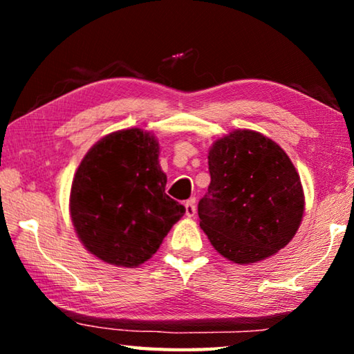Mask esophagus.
<instances>
[{"label":"esophagus","mask_w":354,"mask_h":354,"mask_svg":"<svg viewBox=\"0 0 354 354\" xmlns=\"http://www.w3.org/2000/svg\"><path fill=\"white\" fill-rule=\"evenodd\" d=\"M184 207H185V215H187V217H194L195 215V200L185 201Z\"/></svg>","instance_id":"1"}]
</instances>
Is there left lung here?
<instances>
[{
	"label": "left lung",
	"mask_w": 354,
	"mask_h": 354,
	"mask_svg": "<svg viewBox=\"0 0 354 354\" xmlns=\"http://www.w3.org/2000/svg\"><path fill=\"white\" fill-rule=\"evenodd\" d=\"M207 162L211 184L198 217L212 247L236 263L284 248L304 212L301 181L284 149L256 131L237 129L215 140Z\"/></svg>",
	"instance_id": "8db88e82"
}]
</instances>
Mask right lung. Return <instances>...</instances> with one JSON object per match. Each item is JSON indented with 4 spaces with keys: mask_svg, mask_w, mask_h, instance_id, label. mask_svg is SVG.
<instances>
[{
    "mask_svg": "<svg viewBox=\"0 0 354 354\" xmlns=\"http://www.w3.org/2000/svg\"><path fill=\"white\" fill-rule=\"evenodd\" d=\"M165 184L153 134L123 129L95 143L70 194L71 221L84 247L118 267L148 261L185 212L165 194Z\"/></svg>",
    "mask_w": 354,
    "mask_h": 354,
    "instance_id": "right-lung-1",
    "label": "right lung"
}]
</instances>
